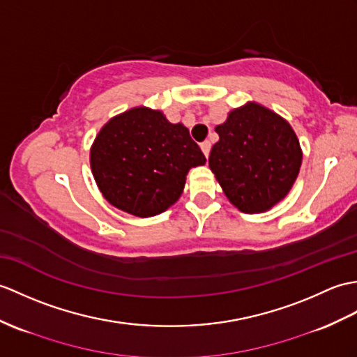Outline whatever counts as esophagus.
Wrapping results in <instances>:
<instances>
[{"label": "esophagus", "instance_id": "esophagus-1", "mask_svg": "<svg viewBox=\"0 0 357 357\" xmlns=\"http://www.w3.org/2000/svg\"><path fill=\"white\" fill-rule=\"evenodd\" d=\"M201 149H202L204 155L206 156V158H208V155H210V149H211V143H210V141H204V143L201 144Z\"/></svg>", "mask_w": 357, "mask_h": 357}]
</instances>
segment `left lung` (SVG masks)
Here are the masks:
<instances>
[{
    "label": "left lung",
    "mask_w": 357,
    "mask_h": 357,
    "mask_svg": "<svg viewBox=\"0 0 357 357\" xmlns=\"http://www.w3.org/2000/svg\"><path fill=\"white\" fill-rule=\"evenodd\" d=\"M216 132L219 141L210 152V169L240 211H268L291 192L303 152L284 119L250 102L231 111Z\"/></svg>",
    "instance_id": "8db88e82"
}]
</instances>
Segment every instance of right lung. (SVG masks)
Returning a JSON list of instances; mask_svg holds the SVG:
<instances>
[{"mask_svg":"<svg viewBox=\"0 0 357 357\" xmlns=\"http://www.w3.org/2000/svg\"><path fill=\"white\" fill-rule=\"evenodd\" d=\"M89 161L107 202L137 218H151L178 201L188 170L206 160L184 124L139 106L105 124Z\"/></svg>","mask_w":357,"mask_h":357,"instance_id":"1","label":"right lung"}]
</instances>
